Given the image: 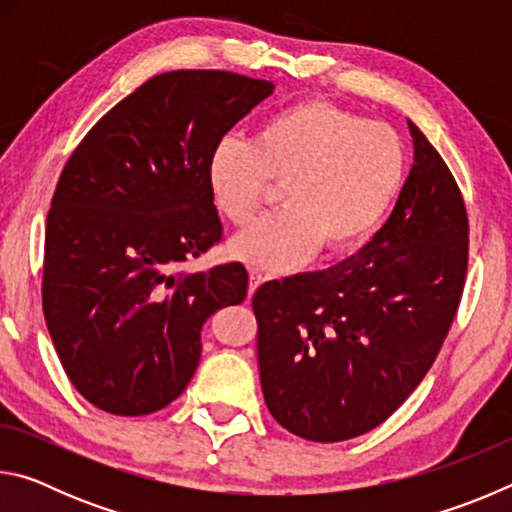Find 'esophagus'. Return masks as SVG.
<instances>
[{"instance_id":"1","label":"esophagus","mask_w":512,"mask_h":512,"mask_svg":"<svg viewBox=\"0 0 512 512\" xmlns=\"http://www.w3.org/2000/svg\"><path fill=\"white\" fill-rule=\"evenodd\" d=\"M264 284V275L257 268H250V284H248V298H253V293Z\"/></svg>"}]
</instances>
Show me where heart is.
Segmentation results:
<instances>
[{"instance_id": "obj_1", "label": "heart", "mask_w": 512, "mask_h": 512, "mask_svg": "<svg viewBox=\"0 0 512 512\" xmlns=\"http://www.w3.org/2000/svg\"><path fill=\"white\" fill-rule=\"evenodd\" d=\"M406 149L391 126L329 101H300L273 112L253 142L225 137L210 155L207 185L223 219H255L268 183L282 185L275 216L230 241V257L287 273L323 248L361 244L400 194Z\"/></svg>"}]
</instances>
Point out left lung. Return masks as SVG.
Listing matches in <instances>:
<instances>
[{
	"mask_svg": "<svg viewBox=\"0 0 512 512\" xmlns=\"http://www.w3.org/2000/svg\"><path fill=\"white\" fill-rule=\"evenodd\" d=\"M415 162L388 221L341 264L253 296L268 411L314 443L361 436L436 361L461 302L467 212L445 160L409 121Z\"/></svg>",
	"mask_w": 512,
	"mask_h": 512,
	"instance_id": "8db88e82",
	"label": "left lung"
}]
</instances>
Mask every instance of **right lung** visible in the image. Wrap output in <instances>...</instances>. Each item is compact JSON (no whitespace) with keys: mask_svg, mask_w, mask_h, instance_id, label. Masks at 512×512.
Returning a JSON list of instances; mask_svg holds the SVG:
<instances>
[{"mask_svg":"<svg viewBox=\"0 0 512 512\" xmlns=\"http://www.w3.org/2000/svg\"><path fill=\"white\" fill-rule=\"evenodd\" d=\"M273 90L216 69L153 76L67 160L47 216L42 309L69 381L97 409L171 404L201 361L205 320L244 302V264L176 268L221 239L210 155Z\"/></svg>","mask_w":512,"mask_h":512,"instance_id":"obj_1","label":"right lung"}]
</instances>
